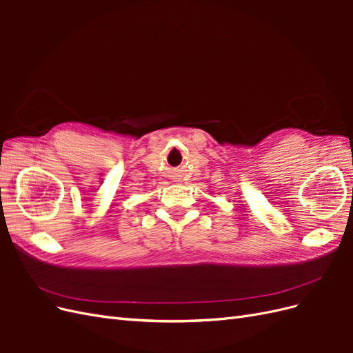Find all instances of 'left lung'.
<instances>
[{
  "mask_svg": "<svg viewBox=\"0 0 353 353\" xmlns=\"http://www.w3.org/2000/svg\"><path fill=\"white\" fill-rule=\"evenodd\" d=\"M352 196H353V190H352Z\"/></svg>",
  "mask_w": 353,
  "mask_h": 353,
  "instance_id": "8db88e82",
  "label": "left lung"
}]
</instances>
